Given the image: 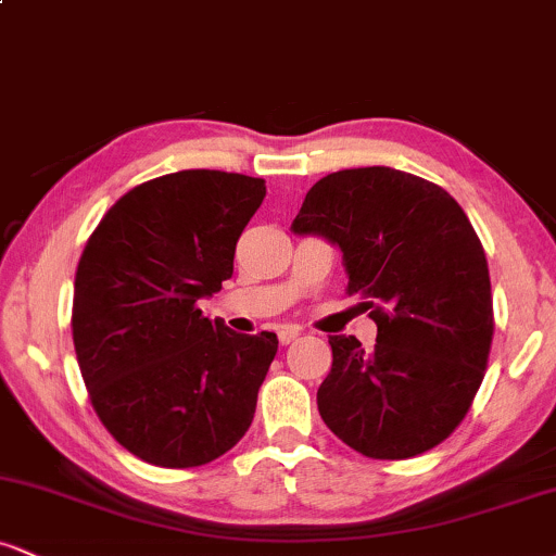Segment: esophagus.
Instances as JSON below:
<instances>
[{
  "mask_svg": "<svg viewBox=\"0 0 556 556\" xmlns=\"http://www.w3.org/2000/svg\"><path fill=\"white\" fill-rule=\"evenodd\" d=\"M277 337H279V342H282V344H292L300 337V329L298 327H282L277 331Z\"/></svg>",
  "mask_w": 556,
  "mask_h": 556,
  "instance_id": "34e87169",
  "label": "esophagus"
}]
</instances>
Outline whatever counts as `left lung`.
I'll return each mask as SVG.
<instances>
[{"label": "left lung", "mask_w": 556, "mask_h": 556, "mask_svg": "<svg viewBox=\"0 0 556 556\" xmlns=\"http://www.w3.org/2000/svg\"><path fill=\"white\" fill-rule=\"evenodd\" d=\"M292 232L340 248L348 295L376 321L374 350L329 337L324 424L374 460L442 444L470 410L494 337L486 253L460 203L410 172L342 169L305 193Z\"/></svg>", "instance_id": "left-lung-1"}]
</instances>
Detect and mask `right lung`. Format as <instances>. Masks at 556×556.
Wrapping results in <instances>:
<instances>
[{
  "mask_svg": "<svg viewBox=\"0 0 556 556\" xmlns=\"http://www.w3.org/2000/svg\"><path fill=\"white\" fill-rule=\"evenodd\" d=\"M261 177L182 169L125 193L86 242L73 342L96 416L140 460L198 468L245 437L277 334H238L198 300L232 277Z\"/></svg>",
  "mask_w": 556,
  "mask_h": 556,
  "instance_id": "right-lung-1",
  "label": "right lung"
}]
</instances>
